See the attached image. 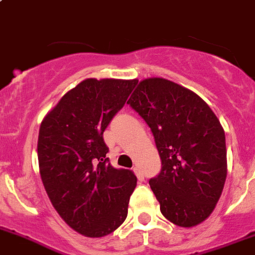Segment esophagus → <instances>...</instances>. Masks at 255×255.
<instances>
[{"instance_id":"1","label":"esophagus","mask_w":255,"mask_h":255,"mask_svg":"<svg viewBox=\"0 0 255 255\" xmlns=\"http://www.w3.org/2000/svg\"><path fill=\"white\" fill-rule=\"evenodd\" d=\"M133 172H135L136 177H137V179L140 180V182H142V180L145 179V177H143V173L141 172V170H140V168H137V167H133Z\"/></svg>"}]
</instances>
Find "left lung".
Here are the masks:
<instances>
[{
  "instance_id": "8db88e82",
  "label": "left lung",
  "mask_w": 255,
  "mask_h": 255,
  "mask_svg": "<svg viewBox=\"0 0 255 255\" xmlns=\"http://www.w3.org/2000/svg\"><path fill=\"white\" fill-rule=\"evenodd\" d=\"M128 104L154 137L161 170L149 179L162 215L180 227L205 221L227 175L225 131L205 102L172 81L147 78Z\"/></svg>"
}]
</instances>
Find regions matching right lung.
Masks as SVG:
<instances>
[{
    "instance_id": "add662e5",
    "label": "right lung",
    "mask_w": 255,
    "mask_h": 255,
    "mask_svg": "<svg viewBox=\"0 0 255 255\" xmlns=\"http://www.w3.org/2000/svg\"><path fill=\"white\" fill-rule=\"evenodd\" d=\"M137 80L88 78L67 92L43 120L38 159L52 206L76 232L103 237L128 216L132 170L109 163L103 132Z\"/></svg>"
}]
</instances>
